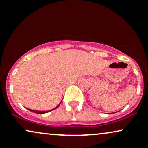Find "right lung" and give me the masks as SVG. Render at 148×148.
<instances>
[{"mask_svg": "<svg viewBox=\"0 0 148 148\" xmlns=\"http://www.w3.org/2000/svg\"><path fill=\"white\" fill-rule=\"evenodd\" d=\"M61 102H62V101H61ZM61 102H60V103H59V104H58V105L57 106H56V108H54L51 109V110H47V111H46V110H32V109H29V108H27V109H28V110H29V111H31V112H34V113H36V114H45V113L49 112H51V111L53 110H55V109L57 108H58V106H59L60 105V103H61Z\"/></svg>", "mask_w": 148, "mask_h": 148, "instance_id": "1", "label": "right lung"}]
</instances>
